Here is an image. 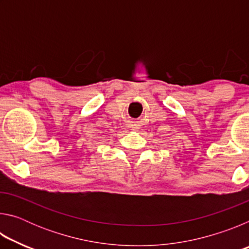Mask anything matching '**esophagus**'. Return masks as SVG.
<instances>
[{"mask_svg":"<svg viewBox=\"0 0 249 249\" xmlns=\"http://www.w3.org/2000/svg\"><path fill=\"white\" fill-rule=\"evenodd\" d=\"M129 127L133 129H136L138 128V125L136 124V122H129Z\"/></svg>","mask_w":249,"mask_h":249,"instance_id":"1","label":"esophagus"}]
</instances>
